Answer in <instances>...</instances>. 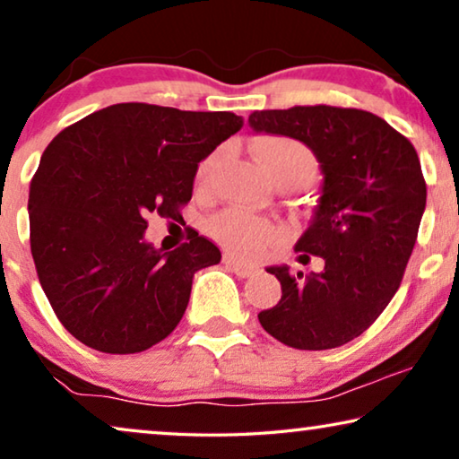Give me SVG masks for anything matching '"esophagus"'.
Wrapping results in <instances>:
<instances>
[{
	"label": "esophagus",
	"mask_w": 459,
	"mask_h": 459,
	"mask_svg": "<svg viewBox=\"0 0 459 459\" xmlns=\"http://www.w3.org/2000/svg\"><path fill=\"white\" fill-rule=\"evenodd\" d=\"M223 263H225V267L230 269V272H234L236 275H240V278H250V275L256 272L255 265H248V263L238 261V259H234V256H225Z\"/></svg>",
	"instance_id": "34e87169"
}]
</instances>
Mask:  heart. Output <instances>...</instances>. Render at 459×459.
Returning <instances> with one entry per match:
<instances>
[{
    "instance_id": "b5f03b06",
    "label": "heart",
    "mask_w": 459,
    "mask_h": 459,
    "mask_svg": "<svg viewBox=\"0 0 459 459\" xmlns=\"http://www.w3.org/2000/svg\"><path fill=\"white\" fill-rule=\"evenodd\" d=\"M253 154L275 184L288 181H311L317 171L316 154L303 142L288 135H259L253 142ZM219 167V152L204 156L196 167L194 186L200 194L211 192ZM211 236L228 250L242 259H256L265 255L280 240V228L269 219L250 215L244 211H225L209 225Z\"/></svg>"
}]
</instances>
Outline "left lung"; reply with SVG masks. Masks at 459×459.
<instances>
[{
  "mask_svg": "<svg viewBox=\"0 0 459 459\" xmlns=\"http://www.w3.org/2000/svg\"><path fill=\"white\" fill-rule=\"evenodd\" d=\"M256 134L288 135L316 154L324 173L316 217L297 242L300 263L322 256V273L269 267L280 303L259 322L292 349H336L372 325L403 280L426 206L416 148L385 118L341 106L255 110Z\"/></svg>",
  "mask_w": 459,
  "mask_h": 459,
  "instance_id": "left-lung-1",
  "label": "left lung"
}]
</instances>
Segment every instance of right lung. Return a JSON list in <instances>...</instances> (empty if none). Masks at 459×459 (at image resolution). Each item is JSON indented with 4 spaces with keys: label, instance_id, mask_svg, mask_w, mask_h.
<instances>
[{
    "label": "right lung",
    "instance_id": "1",
    "mask_svg": "<svg viewBox=\"0 0 459 459\" xmlns=\"http://www.w3.org/2000/svg\"><path fill=\"white\" fill-rule=\"evenodd\" d=\"M240 127L234 112L127 102L49 142L30 179V255L56 317L77 341L129 355L178 328L194 273L221 253L194 230L160 253L143 242L146 217L181 219L198 162Z\"/></svg>",
    "mask_w": 459,
    "mask_h": 459
}]
</instances>
